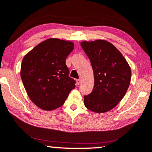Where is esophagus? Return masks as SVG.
Returning <instances> with one entry per match:
<instances>
[{"label":"esophagus","instance_id":"34e87169","mask_svg":"<svg viewBox=\"0 0 152 152\" xmlns=\"http://www.w3.org/2000/svg\"><path fill=\"white\" fill-rule=\"evenodd\" d=\"M81 83V79H77L76 80V83H77V85H80Z\"/></svg>","mask_w":152,"mask_h":152}]
</instances>
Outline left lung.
Instances as JSON below:
<instances>
[{"label": "left lung", "mask_w": 152, "mask_h": 152, "mask_svg": "<svg viewBox=\"0 0 152 152\" xmlns=\"http://www.w3.org/2000/svg\"><path fill=\"white\" fill-rule=\"evenodd\" d=\"M81 45L90 59L94 74V89L84 96V105L95 113L110 110L128 89L130 67L118 49L105 40L83 42Z\"/></svg>", "instance_id": "1"}]
</instances>
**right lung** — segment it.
<instances>
[{"label": "right lung", "instance_id": "add662e5", "mask_svg": "<svg viewBox=\"0 0 152 152\" xmlns=\"http://www.w3.org/2000/svg\"><path fill=\"white\" fill-rule=\"evenodd\" d=\"M73 49V42L50 38L24 56L22 81L31 100L39 108H58L76 87V81L69 77L66 65V58Z\"/></svg>", "mask_w": 152, "mask_h": 152}]
</instances>
